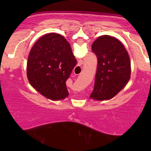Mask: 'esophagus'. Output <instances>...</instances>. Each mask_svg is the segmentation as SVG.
I'll list each match as a JSON object with an SVG mask.
<instances>
[{
    "instance_id": "34e87169",
    "label": "esophagus",
    "mask_w": 151,
    "mask_h": 151,
    "mask_svg": "<svg viewBox=\"0 0 151 151\" xmlns=\"http://www.w3.org/2000/svg\"><path fill=\"white\" fill-rule=\"evenodd\" d=\"M79 64H80V65H82V62H83L82 60H80V61H79Z\"/></svg>"
}]
</instances>
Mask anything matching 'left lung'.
Returning <instances> with one entry per match:
<instances>
[{
	"mask_svg": "<svg viewBox=\"0 0 151 151\" xmlns=\"http://www.w3.org/2000/svg\"><path fill=\"white\" fill-rule=\"evenodd\" d=\"M98 64L94 88L90 97L103 101L114 97L124 89L131 77V61L119 40L109 35L99 37L91 45Z\"/></svg>",
	"mask_w": 151,
	"mask_h": 151,
	"instance_id": "obj_1",
	"label": "left lung"
}]
</instances>
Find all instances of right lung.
I'll list each match as a JSON object with an SVG mask.
<instances>
[{
  "instance_id": "right-lung-1",
  "label": "right lung",
  "mask_w": 151,
  "mask_h": 151,
  "mask_svg": "<svg viewBox=\"0 0 151 151\" xmlns=\"http://www.w3.org/2000/svg\"><path fill=\"white\" fill-rule=\"evenodd\" d=\"M77 60L70 43L60 34L49 33L35 43L29 54L27 76L38 92L52 100L68 96L66 86Z\"/></svg>"
}]
</instances>
